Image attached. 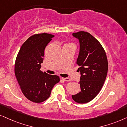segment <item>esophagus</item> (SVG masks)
<instances>
[{
  "mask_svg": "<svg viewBox=\"0 0 127 127\" xmlns=\"http://www.w3.org/2000/svg\"><path fill=\"white\" fill-rule=\"evenodd\" d=\"M62 79L65 81H71V79L70 78H62Z\"/></svg>",
  "mask_w": 127,
  "mask_h": 127,
  "instance_id": "obj_1",
  "label": "esophagus"
}]
</instances>
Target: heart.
<instances>
[{
	"mask_svg": "<svg viewBox=\"0 0 127 127\" xmlns=\"http://www.w3.org/2000/svg\"><path fill=\"white\" fill-rule=\"evenodd\" d=\"M69 44H72V43H69Z\"/></svg>",
	"mask_w": 127,
	"mask_h": 127,
	"instance_id": "obj_1",
	"label": "heart"
}]
</instances>
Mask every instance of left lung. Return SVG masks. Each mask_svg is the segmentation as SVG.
Returning a JSON list of instances; mask_svg holds the SVG:
<instances>
[{
	"label": "left lung",
	"instance_id": "1",
	"mask_svg": "<svg viewBox=\"0 0 127 127\" xmlns=\"http://www.w3.org/2000/svg\"><path fill=\"white\" fill-rule=\"evenodd\" d=\"M72 35L80 43L77 64L80 66L78 70L81 76V91L72 98L78 103H86L97 95L103 85L108 70L107 56L100 42L91 33L79 31Z\"/></svg>",
	"mask_w": 127,
	"mask_h": 127
}]
</instances>
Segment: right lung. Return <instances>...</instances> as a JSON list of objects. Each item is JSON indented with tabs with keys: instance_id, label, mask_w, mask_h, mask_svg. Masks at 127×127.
<instances>
[{
	"instance_id": "obj_1",
	"label": "right lung",
	"mask_w": 127,
	"mask_h": 127,
	"mask_svg": "<svg viewBox=\"0 0 127 127\" xmlns=\"http://www.w3.org/2000/svg\"><path fill=\"white\" fill-rule=\"evenodd\" d=\"M55 36L48 33L32 35L22 45L17 56L15 75L24 95L31 102L46 100L60 81L58 75H49L40 70L45 49Z\"/></svg>"
}]
</instances>
